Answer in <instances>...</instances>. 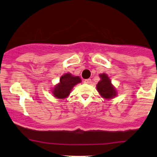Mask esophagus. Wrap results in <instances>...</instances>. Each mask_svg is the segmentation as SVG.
Wrapping results in <instances>:
<instances>
[{"label":"esophagus","mask_w":157,"mask_h":157,"mask_svg":"<svg viewBox=\"0 0 157 157\" xmlns=\"http://www.w3.org/2000/svg\"><path fill=\"white\" fill-rule=\"evenodd\" d=\"M84 83L86 84H91V79H86V80H84Z\"/></svg>","instance_id":"1"}]
</instances>
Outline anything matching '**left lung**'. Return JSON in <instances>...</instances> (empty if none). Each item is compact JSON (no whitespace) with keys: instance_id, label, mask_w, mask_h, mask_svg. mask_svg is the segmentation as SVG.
<instances>
[{"instance_id":"8db88e82","label":"left lung","mask_w":157,"mask_h":157,"mask_svg":"<svg viewBox=\"0 0 157 157\" xmlns=\"http://www.w3.org/2000/svg\"><path fill=\"white\" fill-rule=\"evenodd\" d=\"M100 80L97 84V90L102 98L105 100L114 98L117 95V91L111 83V79L105 73L100 74Z\"/></svg>"}]
</instances>
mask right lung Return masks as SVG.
<instances>
[{"instance_id": "1", "label": "right lung", "mask_w": 157, "mask_h": 157, "mask_svg": "<svg viewBox=\"0 0 157 157\" xmlns=\"http://www.w3.org/2000/svg\"><path fill=\"white\" fill-rule=\"evenodd\" d=\"M82 82L79 76H75L71 73L64 74L61 76L60 82L52 89V94L57 99H63L69 96L74 86Z\"/></svg>"}]
</instances>
